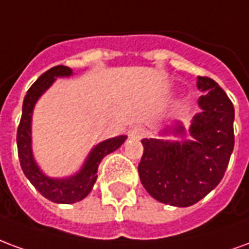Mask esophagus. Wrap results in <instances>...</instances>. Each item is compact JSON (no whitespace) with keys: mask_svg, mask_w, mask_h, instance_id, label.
I'll list each match as a JSON object with an SVG mask.
<instances>
[{"mask_svg":"<svg viewBox=\"0 0 249 249\" xmlns=\"http://www.w3.org/2000/svg\"><path fill=\"white\" fill-rule=\"evenodd\" d=\"M145 135V130L142 129L141 126H135L129 130V137L133 139V140H139V139H142Z\"/></svg>","mask_w":249,"mask_h":249,"instance_id":"esophagus-1","label":"esophagus"}]
</instances>
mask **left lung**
I'll list each match as a JSON object with an SVG mask.
<instances>
[{
  "instance_id": "1",
  "label": "left lung",
  "mask_w": 249,
  "mask_h": 249,
  "mask_svg": "<svg viewBox=\"0 0 249 249\" xmlns=\"http://www.w3.org/2000/svg\"><path fill=\"white\" fill-rule=\"evenodd\" d=\"M201 112L189 126L191 140L165 141L144 139L139 164L142 187L160 203L189 207L207 196L224 176L235 145V109L219 84L197 77ZM175 133H184L178 124Z\"/></svg>"
}]
</instances>
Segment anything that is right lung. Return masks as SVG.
I'll return each instance as SVG.
<instances>
[{"label":"right lung","instance_id":"1","mask_svg":"<svg viewBox=\"0 0 249 249\" xmlns=\"http://www.w3.org/2000/svg\"><path fill=\"white\" fill-rule=\"evenodd\" d=\"M73 74L71 68L58 65L41 74L26 92L22 104V116L17 129V149L25 176L38 192L53 203L71 204L85 198L97 180V169L104 157L124 144L126 136H117L100 142L88 155L82 168L71 178H52L42 173L32 152V114L37 100L51 87L57 77Z\"/></svg>","mask_w":249,"mask_h":249}]
</instances>
